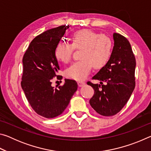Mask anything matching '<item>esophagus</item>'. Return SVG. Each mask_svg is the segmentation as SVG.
<instances>
[{"label":"esophagus","mask_w":151,"mask_h":151,"mask_svg":"<svg viewBox=\"0 0 151 151\" xmlns=\"http://www.w3.org/2000/svg\"><path fill=\"white\" fill-rule=\"evenodd\" d=\"M85 85V82H78V86H80V87H81V86H83Z\"/></svg>","instance_id":"esophagus-1"}]
</instances>
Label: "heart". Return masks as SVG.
Listing matches in <instances>:
<instances>
[{"label": "heart", "mask_w": 151, "mask_h": 151, "mask_svg": "<svg viewBox=\"0 0 151 151\" xmlns=\"http://www.w3.org/2000/svg\"><path fill=\"white\" fill-rule=\"evenodd\" d=\"M82 50L81 60L73 63L65 70V75L76 81L86 78L92 68L101 69L111 59L113 43L109 36L91 30H78L71 37V44L60 42L56 46L55 55L58 60L69 62L74 49Z\"/></svg>", "instance_id": "1"}]
</instances>
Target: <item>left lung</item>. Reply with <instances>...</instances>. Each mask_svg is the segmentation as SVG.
I'll use <instances>...</instances> for the list:
<instances>
[{
    "instance_id": "8db88e82",
    "label": "left lung",
    "mask_w": 151,
    "mask_h": 151,
    "mask_svg": "<svg viewBox=\"0 0 151 151\" xmlns=\"http://www.w3.org/2000/svg\"><path fill=\"white\" fill-rule=\"evenodd\" d=\"M113 40L111 59L93 77L100 84L87 83L94 91L89 101L91 106L106 116H113L123 108L135 86L136 60L131 44L119 33H114Z\"/></svg>"
}]
</instances>
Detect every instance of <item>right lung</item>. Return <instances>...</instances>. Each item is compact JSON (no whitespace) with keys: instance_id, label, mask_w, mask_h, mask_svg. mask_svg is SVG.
Returning a JSON list of instances; mask_svg holds the SVG:
<instances>
[{"instance_id":"obj_1","label":"right lung","mask_w":151,"mask_h":151,"mask_svg":"<svg viewBox=\"0 0 151 151\" xmlns=\"http://www.w3.org/2000/svg\"><path fill=\"white\" fill-rule=\"evenodd\" d=\"M68 25L49 29L38 35L22 58L21 86L28 101L38 114L47 119L62 114L78 88L74 80L65 79L63 86L54 88L51 79L60 70L55 50Z\"/></svg>"}]
</instances>
